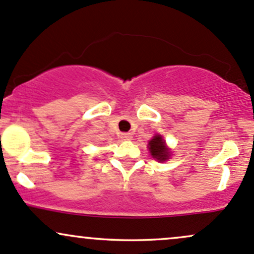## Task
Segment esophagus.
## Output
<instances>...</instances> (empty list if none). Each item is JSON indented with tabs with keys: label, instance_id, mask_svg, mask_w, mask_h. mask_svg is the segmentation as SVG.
Wrapping results in <instances>:
<instances>
[{
	"label": "esophagus",
	"instance_id": "34e87169",
	"mask_svg": "<svg viewBox=\"0 0 254 254\" xmlns=\"http://www.w3.org/2000/svg\"><path fill=\"white\" fill-rule=\"evenodd\" d=\"M121 138L124 139V141H130V139L132 138V136H131V133L129 132H123L121 133Z\"/></svg>",
	"mask_w": 254,
	"mask_h": 254
}]
</instances>
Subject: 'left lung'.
Returning a JSON list of instances; mask_svg holds the SVG:
<instances>
[{
    "instance_id": "left-lung-1",
    "label": "left lung",
    "mask_w": 254,
    "mask_h": 254,
    "mask_svg": "<svg viewBox=\"0 0 254 254\" xmlns=\"http://www.w3.org/2000/svg\"><path fill=\"white\" fill-rule=\"evenodd\" d=\"M149 150L154 159L159 161H166L170 157V151L166 147L162 136L156 135L149 141Z\"/></svg>"
}]
</instances>
